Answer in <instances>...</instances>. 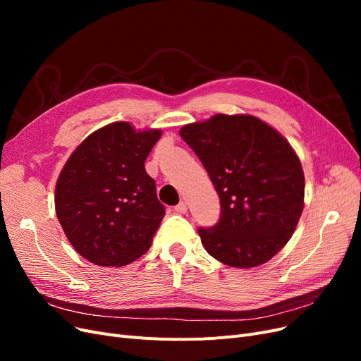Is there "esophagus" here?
Returning a JSON list of instances; mask_svg holds the SVG:
<instances>
[{
	"mask_svg": "<svg viewBox=\"0 0 361 361\" xmlns=\"http://www.w3.org/2000/svg\"><path fill=\"white\" fill-rule=\"evenodd\" d=\"M187 209H188V207H187V203H185V202H180V203L174 206V211L179 212V214H185V212H187Z\"/></svg>",
	"mask_w": 361,
	"mask_h": 361,
	"instance_id": "34e87169",
	"label": "esophagus"
}]
</instances>
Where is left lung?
I'll return each instance as SVG.
<instances>
[{
    "mask_svg": "<svg viewBox=\"0 0 361 361\" xmlns=\"http://www.w3.org/2000/svg\"><path fill=\"white\" fill-rule=\"evenodd\" d=\"M183 138L214 183L221 216L200 227L207 253L235 268L265 264L288 244L304 207V173L286 138L250 114L185 125Z\"/></svg>",
    "mask_w": 361,
    "mask_h": 361,
    "instance_id": "left-lung-1",
    "label": "left lung"
}]
</instances>
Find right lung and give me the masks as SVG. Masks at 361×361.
<instances>
[{"instance_id": "add662e5", "label": "right lung", "mask_w": 361, "mask_h": 361, "mask_svg": "<svg viewBox=\"0 0 361 361\" xmlns=\"http://www.w3.org/2000/svg\"><path fill=\"white\" fill-rule=\"evenodd\" d=\"M159 129L114 122L75 149L56 185V212L72 247L94 265L123 267L143 256L166 209L145 161Z\"/></svg>"}]
</instances>
